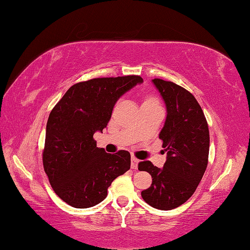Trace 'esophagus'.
Instances as JSON below:
<instances>
[{
  "mask_svg": "<svg viewBox=\"0 0 250 250\" xmlns=\"http://www.w3.org/2000/svg\"><path fill=\"white\" fill-rule=\"evenodd\" d=\"M138 159L135 157V156H132V168L133 169H137V165H138Z\"/></svg>",
  "mask_w": 250,
  "mask_h": 250,
  "instance_id": "1",
  "label": "esophagus"
}]
</instances>
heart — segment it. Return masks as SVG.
<instances>
[{
    "instance_id": "b5f03b06",
    "label": "heart",
    "mask_w": 250,
    "mask_h": 250,
    "mask_svg": "<svg viewBox=\"0 0 250 250\" xmlns=\"http://www.w3.org/2000/svg\"><path fill=\"white\" fill-rule=\"evenodd\" d=\"M147 102H154V103H156V101H154V100H148Z\"/></svg>"
}]
</instances>
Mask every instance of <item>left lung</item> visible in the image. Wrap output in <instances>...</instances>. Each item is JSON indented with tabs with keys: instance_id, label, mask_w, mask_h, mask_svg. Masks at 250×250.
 <instances>
[{
	"instance_id": "obj_1",
	"label": "left lung",
	"mask_w": 250,
	"mask_h": 250,
	"mask_svg": "<svg viewBox=\"0 0 250 250\" xmlns=\"http://www.w3.org/2000/svg\"><path fill=\"white\" fill-rule=\"evenodd\" d=\"M153 83L167 109L165 125L159 133L167 159L163 168L149 161L138 164V169L153 178L142 197L154 208L169 210L187 202L202 181L208 164L209 130L193 94L173 82L154 79Z\"/></svg>"
}]
</instances>
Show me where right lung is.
I'll list each match as a JSON object with an SVG mask.
<instances>
[{
    "mask_svg": "<svg viewBox=\"0 0 250 250\" xmlns=\"http://www.w3.org/2000/svg\"><path fill=\"white\" fill-rule=\"evenodd\" d=\"M137 75L80 82L67 89L48 116L43 166L53 190L75 208H88L107 196V188L130 168V154H107L96 147L116 102L136 84Z\"/></svg>",
    "mask_w": 250,
    "mask_h": 250,
    "instance_id": "1",
    "label": "right lung"
}]
</instances>
